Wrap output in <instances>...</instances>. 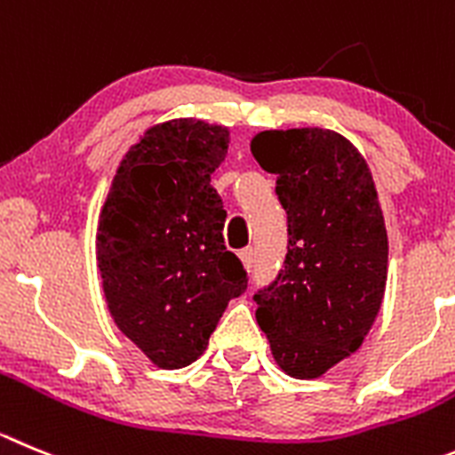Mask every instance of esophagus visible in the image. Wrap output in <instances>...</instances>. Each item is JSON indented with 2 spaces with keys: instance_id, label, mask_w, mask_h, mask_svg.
<instances>
[{
  "instance_id": "esophagus-1",
  "label": "esophagus",
  "mask_w": 455,
  "mask_h": 455,
  "mask_svg": "<svg viewBox=\"0 0 455 455\" xmlns=\"http://www.w3.org/2000/svg\"><path fill=\"white\" fill-rule=\"evenodd\" d=\"M240 260H242V265H244V269H251V267H253V249L251 247L242 249Z\"/></svg>"
}]
</instances>
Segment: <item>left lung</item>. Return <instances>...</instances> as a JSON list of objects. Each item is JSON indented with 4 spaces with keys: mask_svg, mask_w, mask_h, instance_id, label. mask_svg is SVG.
<instances>
[{
    "mask_svg": "<svg viewBox=\"0 0 455 455\" xmlns=\"http://www.w3.org/2000/svg\"><path fill=\"white\" fill-rule=\"evenodd\" d=\"M251 155L287 211L285 269L256 294L275 363L316 379L362 347L388 278V235L366 159L339 132L265 130Z\"/></svg>",
    "mask_w": 455,
    "mask_h": 455,
    "instance_id": "obj_1",
    "label": "left lung"
}]
</instances>
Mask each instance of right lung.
<instances>
[{
  "instance_id": "obj_1",
  "label": "right lung",
  "mask_w": 455,
  "mask_h": 455,
  "mask_svg": "<svg viewBox=\"0 0 455 455\" xmlns=\"http://www.w3.org/2000/svg\"><path fill=\"white\" fill-rule=\"evenodd\" d=\"M228 127L156 123L121 159L99 215L96 262L116 328L164 371L190 366L247 271L224 244L227 211L211 175Z\"/></svg>"
}]
</instances>
